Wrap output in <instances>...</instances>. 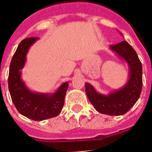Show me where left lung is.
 Here are the masks:
<instances>
[{
  "mask_svg": "<svg viewBox=\"0 0 152 152\" xmlns=\"http://www.w3.org/2000/svg\"><path fill=\"white\" fill-rule=\"evenodd\" d=\"M110 50L129 66V79L121 89L102 95L89 83H85V92L94 108L99 113L111 116L127 113L139 99L142 86V67L136 51L126 41L110 45Z\"/></svg>",
  "mask_w": 152,
  "mask_h": 152,
  "instance_id": "left-lung-1",
  "label": "left lung"
}]
</instances>
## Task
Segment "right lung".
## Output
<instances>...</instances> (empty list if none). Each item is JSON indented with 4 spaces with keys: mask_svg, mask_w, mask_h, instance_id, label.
Here are the masks:
<instances>
[{
    "mask_svg": "<svg viewBox=\"0 0 152 152\" xmlns=\"http://www.w3.org/2000/svg\"><path fill=\"white\" fill-rule=\"evenodd\" d=\"M39 38H27L20 42L10 65L8 86L13 104L18 111L27 118L42 121L59 114L64 102L68 82L63 83L53 94L31 91L22 81L21 70L29 48Z\"/></svg>",
    "mask_w": 152,
    "mask_h": 152,
    "instance_id": "1",
    "label": "right lung"
}]
</instances>
